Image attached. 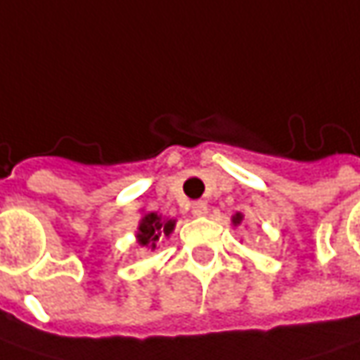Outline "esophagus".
<instances>
[{"instance_id":"obj_1","label":"esophagus","mask_w":360,"mask_h":360,"mask_svg":"<svg viewBox=\"0 0 360 360\" xmlns=\"http://www.w3.org/2000/svg\"><path fill=\"white\" fill-rule=\"evenodd\" d=\"M193 215H197V217L207 215V203L205 201H195L193 203Z\"/></svg>"}]
</instances>
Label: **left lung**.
<instances>
[{
  "mask_svg": "<svg viewBox=\"0 0 360 360\" xmlns=\"http://www.w3.org/2000/svg\"><path fill=\"white\" fill-rule=\"evenodd\" d=\"M243 221V213H236V215H231V226L238 227Z\"/></svg>",
  "mask_w": 360,
  "mask_h": 360,
  "instance_id": "8db88e82",
  "label": "left lung"
}]
</instances>
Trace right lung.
Masks as SVG:
<instances>
[{
	"mask_svg": "<svg viewBox=\"0 0 360 360\" xmlns=\"http://www.w3.org/2000/svg\"><path fill=\"white\" fill-rule=\"evenodd\" d=\"M175 226H177V219L165 217L157 211H143L136 231H134V240L147 250H155L161 240L171 238Z\"/></svg>",
	"mask_w": 360,
	"mask_h": 360,
	"instance_id": "right-lung-1",
	"label": "right lung"
}]
</instances>
